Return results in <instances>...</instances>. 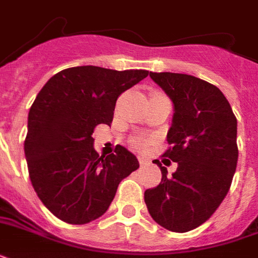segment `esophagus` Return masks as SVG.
I'll return each mask as SVG.
<instances>
[{
    "instance_id": "esophagus-1",
    "label": "esophagus",
    "mask_w": 258,
    "mask_h": 258,
    "mask_svg": "<svg viewBox=\"0 0 258 258\" xmlns=\"http://www.w3.org/2000/svg\"><path fill=\"white\" fill-rule=\"evenodd\" d=\"M138 161H139V165H141L142 167H143V166L149 165V159H146L143 155H139V157H138Z\"/></svg>"
}]
</instances>
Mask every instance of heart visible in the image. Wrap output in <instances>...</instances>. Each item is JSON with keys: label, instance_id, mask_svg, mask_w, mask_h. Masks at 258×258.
Here are the masks:
<instances>
[{"label": "heart", "instance_id": "b5f03b06", "mask_svg": "<svg viewBox=\"0 0 258 258\" xmlns=\"http://www.w3.org/2000/svg\"><path fill=\"white\" fill-rule=\"evenodd\" d=\"M137 146H138V147H142V146H143V143H141V142H138Z\"/></svg>", "mask_w": 258, "mask_h": 258}]
</instances>
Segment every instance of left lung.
Returning <instances> with one entry per match:
<instances>
[{
    "label": "left lung",
    "instance_id": "1",
    "mask_svg": "<svg viewBox=\"0 0 258 258\" xmlns=\"http://www.w3.org/2000/svg\"><path fill=\"white\" fill-rule=\"evenodd\" d=\"M174 104L163 157L176 171L155 161L162 171L157 187L145 191L153 220L167 230L184 233L210 218L228 194L237 167V119L216 86L184 74L150 72Z\"/></svg>",
    "mask_w": 258,
    "mask_h": 258
}]
</instances>
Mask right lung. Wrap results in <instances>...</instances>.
Segmentation results:
<instances>
[{
	"label": "right lung",
	"instance_id": "right-lung-1",
	"mask_svg": "<svg viewBox=\"0 0 258 258\" xmlns=\"http://www.w3.org/2000/svg\"><path fill=\"white\" fill-rule=\"evenodd\" d=\"M149 71L74 67L46 82L29 109L24 142L30 182L52 214L84 225L107 212L121 179L139 167L124 147L101 155L93 130L111 125L117 97Z\"/></svg>",
	"mask_w": 258,
	"mask_h": 258
}]
</instances>
